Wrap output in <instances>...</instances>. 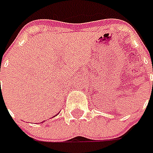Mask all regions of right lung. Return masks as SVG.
<instances>
[{
	"instance_id": "1",
	"label": "right lung",
	"mask_w": 153,
	"mask_h": 153,
	"mask_svg": "<svg viewBox=\"0 0 153 153\" xmlns=\"http://www.w3.org/2000/svg\"><path fill=\"white\" fill-rule=\"evenodd\" d=\"M55 116H56V115H55Z\"/></svg>"
}]
</instances>
